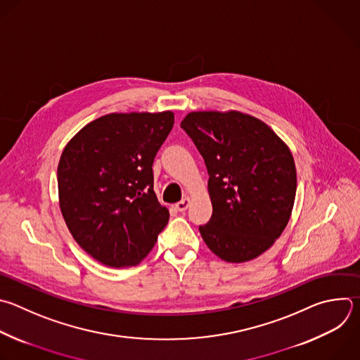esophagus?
<instances>
[{
  "label": "esophagus",
  "instance_id": "34e87169",
  "mask_svg": "<svg viewBox=\"0 0 360 360\" xmlns=\"http://www.w3.org/2000/svg\"><path fill=\"white\" fill-rule=\"evenodd\" d=\"M188 206H189V198H184L182 200H179V202L176 203V209H178L179 212H185V210L188 209Z\"/></svg>",
  "mask_w": 360,
  "mask_h": 360
}]
</instances>
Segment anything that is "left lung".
<instances>
[{
  "label": "left lung",
  "instance_id": "obj_1",
  "mask_svg": "<svg viewBox=\"0 0 360 360\" xmlns=\"http://www.w3.org/2000/svg\"><path fill=\"white\" fill-rule=\"evenodd\" d=\"M181 127L209 174L213 213L199 226L206 246L229 263L259 257L292 212L297 171L290 148L259 118L238 111H193Z\"/></svg>",
  "mask_w": 360,
  "mask_h": 360
}]
</instances>
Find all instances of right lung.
Listing matches in <instances>:
<instances>
[{
  "label": "right lung",
  "instance_id": "right-lung-1",
  "mask_svg": "<svg viewBox=\"0 0 360 360\" xmlns=\"http://www.w3.org/2000/svg\"><path fill=\"white\" fill-rule=\"evenodd\" d=\"M174 112L107 114L65 147L59 205L77 245L104 266L139 264L169 220L154 192L153 164Z\"/></svg>",
  "mask_w": 360,
  "mask_h": 360
}]
</instances>
